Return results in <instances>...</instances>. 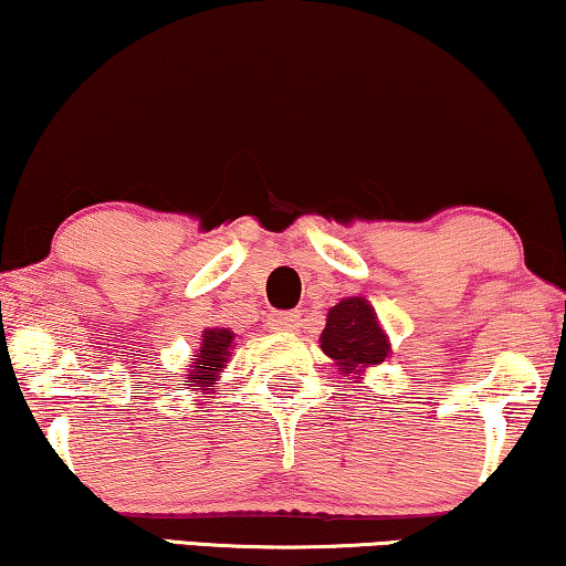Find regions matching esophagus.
Wrapping results in <instances>:
<instances>
[{"label": "esophagus", "instance_id": "obj_1", "mask_svg": "<svg viewBox=\"0 0 566 566\" xmlns=\"http://www.w3.org/2000/svg\"><path fill=\"white\" fill-rule=\"evenodd\" d=\"M270 329L273 332H298L301 327V314L298 312H281V314H273L268 319Z\"/></svg>", "mask_w": 566, "mask_h": 566}]
</instances>
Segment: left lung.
Returning <instances> with one entry per match:
<instances>
[{
	"mask_svg": "<svg viewBox=\"0 0 566 566\" xmlns=\"http://www.w3.org/2000/svg\"><path fill=\"white\" fill-rule=\"evenodd\" d=\"M319 345L337 370L355 384L368 368L391 358V343L366 296H347L327 312ZM350 384V381H347Z\"/></svg>",
	"mask_w": 566,
	"mask_h": 566,
	"instance_id": "left-lung-1",
	"label": "left lung"
}]
</instances>
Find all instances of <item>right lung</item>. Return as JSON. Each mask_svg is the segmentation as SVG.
Listing matches in <instances>:
<instances>
[{"mask_svg":"<svg viewBox=\"0 0 566 566\" xmlns=\"http://www.w3.org/2000/svg\"><path fill=\"white\" fill-rule=\"evenodd\" d=\"M234 350V332L229 327H208L200 335L198 353L190 358V368H185L190 389H198L200 394H213L211 386L219 381L223 368Z\"/></svg>","mask_w":566,"mask_h":566,"instance_id":"1","label":"right lung"}]
</instances>
